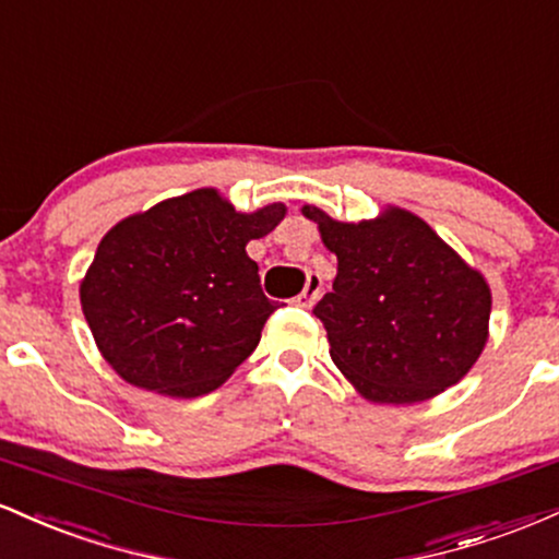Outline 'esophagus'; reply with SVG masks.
<instances>
[{"mask_svg":"<svg viewBox=\"0 0 559 559\" xmlns=\"http://www.w3.org/2000/svg\"><path fill=\"white\" fill-rule=\"evenodd\" d=\"M320 294H323V278H320L318 273H310L307 275L305 288H301V294L294 301H297L299 307H312L320 299Z\"/></svg>","mask_w":559,"mask_h":559,"instance_id":"34e87169","label":"esophagus"}]
</instances>
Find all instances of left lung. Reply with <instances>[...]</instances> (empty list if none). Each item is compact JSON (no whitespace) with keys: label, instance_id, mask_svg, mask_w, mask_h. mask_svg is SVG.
<instances>
[{"label":"left lung","instance_id":"left-lung-1","mask_svg":"<svg viewBox=\"0 0 559 559\" xmlns=\"http://www.w3.org/2000/svg\"><path fill=\"white\" fill-rule=\"evenodd\" d=\"M336 254L333 288L316 305L331 360L365 400L415 404L454 386L489 338L486 278L407 210L338 223L305 204Z\"/></svg>","mask_w":559,"mask_h":559}]
</instances>
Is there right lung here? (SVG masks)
I'll return each instance as SVG.
<instances>
[{"mask_svg":"<svg viewBox=\"0 0 559 559\" xmlns=\"http://www.w3.org/2000/svg\"><path fill=\"white\" fill-rule=\"evenodd\" d=\"M284 215L281 202L236 213L215 189H197L107 230L81 307L115 373L178 400L226 383L278 307L262 294L247 243Z\"/></svg>","mask_w":559,"mask_h":559,"instance_id":"1","label":"right lung"}]
</instances>
